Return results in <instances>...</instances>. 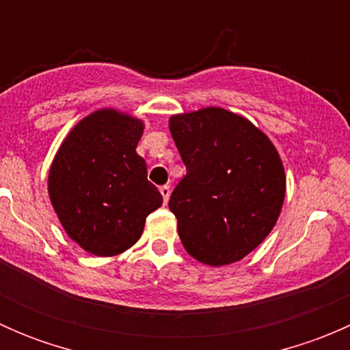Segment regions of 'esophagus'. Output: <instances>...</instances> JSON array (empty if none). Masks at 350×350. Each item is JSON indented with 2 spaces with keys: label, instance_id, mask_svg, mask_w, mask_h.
<instances>
[{
  "label": "esophagus",
  "instance_id": "1",
  "mask_svg": "<svg viewBox=\"0 0 350 350\" xmlns=\"http://www.w3.org/2000/svg\"><path fill=\"white\" fill-rule=\"evenodd\" d=\"M159 191H161L162 198H164V203H167L169 196H171V188H169V186H161V188H159Z\"/></svg>",
  "mask_w": 350,
  "mask_h": 350
}]
</instances>
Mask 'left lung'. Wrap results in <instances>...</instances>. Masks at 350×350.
<instances>
[{
    "instance_id": "obj_1",
    "label": "left lung",
    "mask_w": 350,
    "mask_h": 350,
    "mask_svg": "<svg viewBox=\"0 0 350 350\" xmlns=\"http://www.w3.org/2000/svg\"><path fill=\"white\" fill-rule=\"evenodd\" d=\"M186 165L169 208L186 252L227 266L262 243L280 218L286 174L269 137L243 116L208 107L169 118Z\"/></svg>"
}]
</instances>
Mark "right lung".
I'll use <instances>...</instances> for the list:
<instances>
[{
	"mask_svg": "<svg viewBox=\"0 0 350 350\" xmlns=\"http://www.w3.org/2000/svg\"><path fill=\"white\" fill-rule=\"evenodd\" d=\"M144 122L115 108L84 116L49 169V198L66 234L86 252L111 257L140 239L162 196L137 154Z\"/></svg>",
	"mask_w": 350,
	"mask_h": 350,
	"instance_id": "1",
	"label": "right lung"
}]
</instances>
